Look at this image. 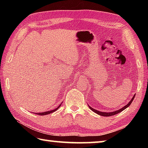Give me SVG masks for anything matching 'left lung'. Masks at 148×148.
Masks as SVG:
<instances>
[{"label": "left lung", "instance_id": "8db88e82", "mask_svg": "<svg viewBox=\"0 0 148 148\" xmlns=\"http://www.w3.org/2000/svg\"><path fill=\"white\" fill-rule=\"evenodd\" d=\"M134 97H135V95H134V96L132 97V98L131 99V101H129V103L125 105V106L124 107H123V108H120V109L117 110H115V111H114V112H105L99 111V110H95V109H94V108H92L89 105H88V106L89 107V108L91 109L92 112H94L95 113H96V114H97L98 115H100V116H106V117H108V116H114V115H116V114H119V112H122V111H123V110H124L125 109H126L127 108H128V107L130 106V105H131V104L132 103V101H133V100H134Z\"/></svg>", "mask_w": 148, "mask_h": 148}]
</instances>
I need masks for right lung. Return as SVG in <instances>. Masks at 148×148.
I'll return each instance as SVG.
<instances>
[{
  "label": "right lung",
  "instance_id": "add662e5",
  "mask_svg": "<svg viewBox=\"0 0 148 148\" xmlns=\"http://www.w3.org/2000/svg\"><path fill=\"white\" fill-rule=\"evenodd\" d=\"M61 104H62V102L61 104H60V105L59 106L57 107V108H56V109H54V110H50V111H47V112H40V113H36V114H38V115H40V116H45V115H47V114H51V113H53V112H56V110H57L59 109V108L61 106Z\"/></svg>",
  "mask_w": 148,
  "mask_h": 148
}]
</instances>
